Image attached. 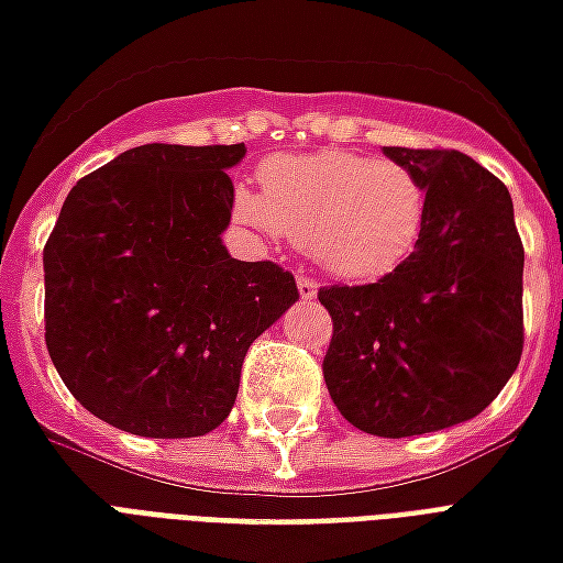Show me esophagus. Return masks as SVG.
<instances>
[{
	"label": "esophagus",
	"mask_w": 563,
	"mask_h": 563,
	"mask_svg": "<svg viewBox=\"0 0 563 563\" xmlns=\"http://www.w3.org/2000/svg\"><path fill=\"white\" fill-rule=\"evenodd\" d=\"M298 295H301L303 301H313L316 295H319V283L313 277H298Z\"/></svg>",
	"instance_id": "1"
}]
</instances>
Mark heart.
I'll list each match as a JSON object with an SVG mask.
<instances>
[{
	"instance_id": "heart-1",
	"label": "heart",
	"mask_w": 563,
	"mask_h": 563,
	"mask_svg": "<svg viewBox=\"0 0 563 563\" xmlns=\"http://www.w3.org/2000/svg\"><path fill=\"white\" fill-rule=\"evenodd\" d=\"M235 220L262 235H292L343 280H378L418 247L427 190L409 166L357 152L274 157L262 197L239 190Z\"/></svg>"
}]
</instances>
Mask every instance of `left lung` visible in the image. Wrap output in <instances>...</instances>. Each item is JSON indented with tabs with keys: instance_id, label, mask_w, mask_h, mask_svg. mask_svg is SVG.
<instances>
[{
	"instance_id": "1",
	"label": "left lung",
	"mask_w": 563,
	"mask_h": 563,
	"mask_svg": "<svg viewBox=\"0 0 563 563\" xmlns=\"http://www.w3.org/2000/svg\"><path fill=\"white\" fill-rule=\"evenodd\" d=\"M427 190L418 247L366 286H328L324 385L352 427L406 439L456 427L493 402L522 357L526 250L514 199L462 152L385 145Z\"/></svg>"
}]
</instances>
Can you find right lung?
Listing matches in <instances>:
<instances>
[{
	"instance_id": "add662e5",
	"label": "right lung",
	"mask_w": 563,
	"mask_h": 563,
	"mask_svg": "<svg viewBox=\"0 0 563 563\" xmlns=\"http://www.w3.org/2000/svg\"><path fill=\"white\" fill-rule=\"evenodd\" d=\"M244 145H136L70 187L44 247L47 352L95 418L145 439L218 430L250 343L295 301L223 247Z\"/></svg>"
}]
</instances>
